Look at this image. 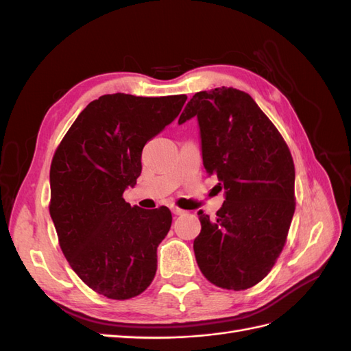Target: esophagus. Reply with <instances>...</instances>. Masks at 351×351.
Masks as SVG:
<instances>
[{"label": "esophagus", "mask_w": 351, "mask_h": 351, "mask_svg": "<svg viewBox=\"0 0 351 351\" xmlns=\"http://www.w3.org/2000/svg\"><path fill=\"white\" fill-rule=\"evenodd\" d=\"M171 212H173L174 215H183V214H184V210L177 208V206H171Z\"/></svg>", "instance_id": "esophagus-1"}]
</instances>
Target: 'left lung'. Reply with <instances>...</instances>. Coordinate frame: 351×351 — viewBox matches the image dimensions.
Returning a JSON list of instances; mask_svg holds the SVG:
<instances>
[{
  "instance_id": "left-lung-1",
  "label": "left lung",
  "mask_w": 351,
  "mask_h": 351,
  "mask_svg": "<svg viewBox=\"0 0 351 351\" xmlns=\"http://www.w3.org/2000/svg\"><path fill=\"white\" fill-rule=\"evenodd\" d=\"M196 117L202 158L226 200L217 217L204 210L196 262L221 289L246 290L267 277L294 215V162L289 146L249 93L217 88L193 95L178 124Z\"/></svg>"
}]
</instances>
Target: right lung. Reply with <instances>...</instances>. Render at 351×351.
Wrapping results in <instances>:
<instances>
[{
  "instance_id": "add662e5",
  "label": "right lung",
  "mask_w": 351,
  "mask_h": 351,
  "mask_svg": "<svg viewBox=\"0 0 351 351\" xmlns=\"http://www.w3.org/2000/svg\"><path fill=\"white\" fill-rule=\"evenodd\" d=\"M186 95H102L71 124L49 169V214L73 271L93 291L127 300L156 272V247L171 227L167 206L123 199L142 173V151L182 111Z\"/></svg>"
}]
</instances>
